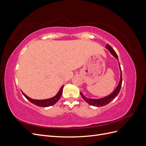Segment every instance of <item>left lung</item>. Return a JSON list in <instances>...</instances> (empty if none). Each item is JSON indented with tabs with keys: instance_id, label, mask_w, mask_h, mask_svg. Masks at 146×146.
<instances>
[{
	"instance_id": "8db88e82",
	"label": "left lung",
	"mask_w": 146,
	"mask_h": 146,
	"mask_svg": "<svg viewBox=\"0 0 146 146\" xmlns=\"http://www.w3.org/2000/svg\"><path fill=\"white\" fill-rule=\"evenodd\" d=\"M106 48L110 51V52L111 53V54L115 57V58L117 59V60L118 61V57H117V55L116 54V53L115 52V51L114 50L113 48L110 46V45H108V44H107V46H106ZM119 69H120V72H121V76H120V80H119L118 85L117 86L116 88L114 91L112 92L111 94H110V95L104 97L103 98H100V99H88L86 98V97H85L83 96V94L80 92V94L82 96L83 99L85 100L86 102L90 104V105L92 106H96V107H103V106H105L107 104H109L111 100H113L118 95L119 91L121 90V85H122V71H121V68L120 66V64H119Z\"/></svg>"
}]
</instances>
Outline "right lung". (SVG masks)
<instances>
[{
  "label": "right lung",
  "instance_id": "obj_1",
  "mask_svg": "<svg viewBox=\"0 0 146 146\" xmlns=\"http://www.w3.org/2000/svg\"><path fill=\"white\" fill-rule=\"evenodd\" d=\"M63 86L61 88V89L60 91L58 92L54 97L53 98H49V99H43V100H36V99H33L32 98H29L27 95H25L24 92L22 91V93L23 94V95L25 96V98L29 100L31 103H32L35 105H36L38 107H50V106H52L53 105L55 104L57 102H58L61 96V94H62L63 92Z\"/></svg>",
  "mask_w": 146,
  "mask_h": 146
}]
</instances>
